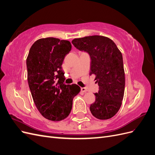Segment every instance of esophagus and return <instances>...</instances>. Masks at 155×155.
Instances as JSON below:
<instances>
[{"mask_svg":"<svg viewBox=\"0 0 155 155\" xmlns=\"http://www.w3.org/2000/svg\"><path fill=\"white\" fill-rule=\"evenodd\" d=\"M81 91L83 92H86L87 91V89L85 87H81Z\"/></svg>","mask_w":155,"mask_h":155,"instance_id":"obj_1","label":"esophagus"}]
</instances>
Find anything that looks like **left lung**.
Segmentation results:
<instances>
[{"label": "left lung", "instance_id": "8db88e82", "mask_svg": "<svg viewBox=\"0 0 155 155\" xmlns=\"http://www.w3.org/2000/svg\"><path fill=\"white\" fill-rule=\"evenodd\" d=\"M77 49L87 52L91 59L90 74L96 76L99 91L91 105L92 114L99 120L113 117L121 105L125 90L123 57L114 41L101 35L74 39Z\"/></svg>", "mask_w": 155, "mask_h": 155}]
</instances>
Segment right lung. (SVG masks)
<instances>
[{"instance_id":"right-lung-1","label":"right lung","mask_w":155,"mask_h":155,"mask_svg":"<svg viewBox=\"0 0 155 155\" xmlns=\"http://www.w3.org/2000/svg\"><path fill=\"white\" fill-rule=\"evenodd\" d=\"M70 41L47 37L36 41L26 59L28 82L36 107L45 118L63 120L70 113L73 98L80 92L76 84L65 85L61 65L71 50Z\"/></svg>"}]
</instances>
